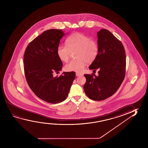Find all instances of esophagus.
Returning <instances> with one entry per match:
<instances>
[{
  "label": "esophagus",
  "mask_w": 148,
  "mask_h": 148,
  "mask_svg": "<svg viewBox=\"0 0 148 148\" xmlns=\"http://www.w3.org/2000/svg\"><path fill=\"white\" fill-rule=\"evenodd\" d=\"M76 76H82V74H80V73H76Z\"/></svg>",
  "instance_id": "obj_1"
}]
</instances>
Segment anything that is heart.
I'll return each mask as SVG.
<instances>
[{
    "label": "heart",
    "instance_id": "obj_1",
    "mask_svg": "<svg viewBox=\"0 0 148 148\" xmlns=\"http://www.w3.org/2000/svg\"><path fill=\"white\" fill-rule=\"evenodd\" d=\"M66 46L61 45L57 49L59 58L64 62H67L71 53L75 51V57L77 58L66 65L65 69L68 71L81 72L86 63H91L97 57L99 53L97 42L84 34H72L66 38Z\"/></svg>",
    "mask_w": 148,
    "mask_h": 148
}]
</instances>
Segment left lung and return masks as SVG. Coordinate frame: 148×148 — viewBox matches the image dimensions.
Wrapping results in <instances>:
<instances>
[{
  "instance_id": "obj_1",
  "label": "left lung",
  "mask_w": 148,
  "mask_h": 148,
  "mask_svg": "<svg viewBox=\"0 0 148 148\" xmlns=\"http://www.w3.org/2000/svg\"><path fill=\"white\" fill-rule=\"evenodd\" d=\"M97 36L99 53L89 69H98L99 75L85 74L84 90L90 99L102 101L115 93L123 82L126 57L122 44L108 30L101 29Z\"/></svg>"
}]
</instances>
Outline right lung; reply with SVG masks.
Returning <instances> with one entry per match:
<instances>
[{"mask_svg": "<svg viewBox=\"0 0 148 148\" xmlns=\"http://www.w3.org/2000/svg\"><path fill=\"white\" fill-rule=\"evenodd\" d=\"M64 35L62 29H49L32 41L24 55L25 75L27 83L38 97L56 104L66 99L75 78V72H63L54 76L62 67L57 53L60 40Z\"/></svg>", "mask_w": 148, "mask_h": 148, "instance_id": "add662e5", "label": "right lung"}]
</instances>
